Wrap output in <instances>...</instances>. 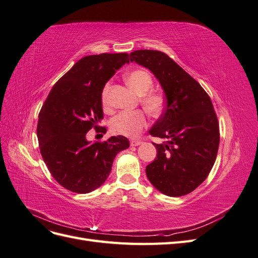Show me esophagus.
<instances>
[{"mask_svg":"<svg viewBox=\"0 0 258 258\" xmlns=\"http://www.w3.org/2000/svg\"><path fill=\"white\" fill-rule=\"evenodd\" d=\"M141 143H142V141H139V140H131V141H130L131 146H138Z\"/></svg>","mask_w":258,"mask_h":258,"instance_id":"34e87169","label":"esophagus"}]
</instances>
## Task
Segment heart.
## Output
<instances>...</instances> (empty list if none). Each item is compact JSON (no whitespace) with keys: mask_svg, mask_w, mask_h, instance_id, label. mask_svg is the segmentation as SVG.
Returning a JSON list of instances; mask_svg holds the SVG:
<instances>
[{"mask_svg":"<svg viewBox=\"0 0 258 258\" xmlns=\"http://www.w3.org/2000/svg\"><path fill=\"white\" fill-rule=\"evenodd\" d=\"M124 80L131 89L139 93L140 103L148 115L159 117L162 114L166 106V96L158 89H152L153 79L146 70H134L126 75ZM108 91H110V84H106L101 95L104 107L108 106ZM146 124L147 118L143 111L122 112L112 119L111 130L115 135L135 138L141 134Z\"/></svg>","mask_w":258,"mask_h":258,"instance_id":"b5f03b06","label":"heart"}]
</instances>
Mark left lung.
<instances>
[{
	"label": "left lung",
	"instance_id": "8db88e82",
	"mask_svg": "<svg viewBox=\"0 0 258 258\" xmlns=\"http://www.w3.org/2000/svg\"><path fill=\"white\" fill-rule=\"evenodd\" d=\"M130 60L151 70L167 99L165 113L150 130L165 142L154 143L157 157L146 167V175L167 196H184L205 181L216 159L220 127L212 101L165 52L136 50Z\"/></svg>",
	"mask_w": 258,
	"mask_h": 258
}]
</instances>
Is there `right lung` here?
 <instances>
[{"instance_id": "obj_1", "label": "right lung", "mask_w": 258, "mask_h": 258, "mask_svg": "<svg viewBox=\"0 0 258 258\" xmlns=\"http://www.w3.org/2000/svg\"><path fill=\"white\" fill-rule=\"evenodd\" d=\"M129 54L86 56L53 85L38 114L37 139L43 160L53 178L70 191L87 194L107 178L116 155L130 143L122 136L103 142H88L90 129L103 118L101 95L106 82Z\"/></svg>"}]
</instances>
